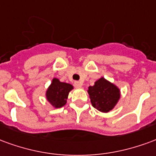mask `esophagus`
Here are the masks:
<instances>
[{
	"label": "esophagus",
	"mask_w": 156,
	"mask_h": 156,
	"mask_svg": "<svg viewBox=\"0 0 156 156\" xmlns=\"http://www.w3.org/2000/svg\"><path fill=\"white\" fill-rule=\"evenodd\" d=\"M74 86H76V88H81V86H82V83L80 82V81H75V82H74Z\"/></svg>",
	"instance_id": "esophagus-1"
}]
</instances>
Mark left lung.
<instances>
[{
  "instance_id": "left-lung-1",
  "label": "left lung",
  "mask_w": 156,
  "mask_h": 156,
  "mask_svg": "<svg viewBox=\"0 0 156 156\" xmlns=\"http://www.w3.org/2000/svg\"><path fill=\"white\" fill-rule=\"evenodd\" d=\"M88 93L93 107L101 112L111 111L120 99L119 89L103 77L89 86Z\"/></svg>"
}]
</instances>
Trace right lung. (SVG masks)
<instances>
[{
  "label": "right lung",
  "instance_id": "1",
  "mask_svg": "<svg viewBox=\"0 0 156 156\" xmlns=\"http://www.w3.org/2000/svg\"><path fill=\"white\" fill-rule=\"evenodd\" d=\"M72 89L73 86L71 85L61 82L59 80L55 78L46 91V97L53 106L55 108L62 107L66 103L68 94Z\"/></svg>",
  "mask_w": 156,
  "mask_h": 156
}]
</instances>
